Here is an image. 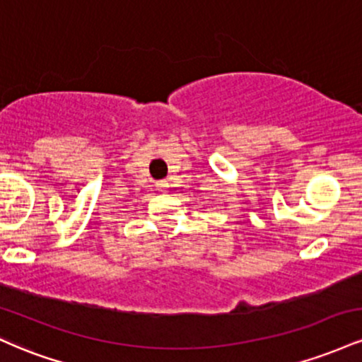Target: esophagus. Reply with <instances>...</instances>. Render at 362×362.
Masks as SVG:
<instances>
[{
	"mask_svg": "<svg viewBox=\"0 0 362 362\" xmlns=\"http://www.w3.org/2000/svg\"><path fill=\"white\" fill-rule=\"evenodd\" d=\"M158 187H161V189H165V187H168V180L160 182V184H158Z\"/></svg>",
	"mask_w": 362,
	"mask_h": 362,
	"instance_id": "34e87169",
	"label": "esophagus"
}]
</instances>
